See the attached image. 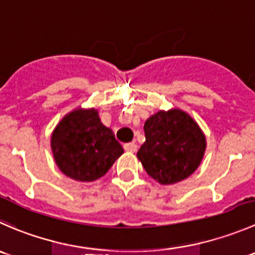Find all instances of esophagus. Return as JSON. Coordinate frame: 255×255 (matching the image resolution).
Masks as SVG:
<instances>
[{
	"mask_svg": "<svg viewBox=\"0 0 255 255\" xmlns=\"http://www.w3.org/2000/svg\"><path fill=\"white\" fill-rule=\"evenodd\" d=\"M124 148L125 151H128V152H136V150H137V145H136L135 142H128L124 145Z\"/></svg>",
	"mask_w": 255,
	"mask_h": 255,
	"instance_id": "1",
	"label": "esophagus"
}]
</instances>
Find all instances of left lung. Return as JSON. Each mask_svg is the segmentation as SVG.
I'll use <instances>...</instances> for the list:
<instances>
[{
	"mask_svg": "<svg viewBox=\"0 0 255 255\" xmlns=\"http://www.w3.org/2000/svg\"><path fill=\"white\" fill-rule=\"evenodd\" d=\"M145 142L137 158L146 172L162 185L180 182L200 166L206 137L197 123L178 109L158 112L143 125Z\"/></svg>",
	"mask_w": 255,
	"mask_h": 255,
	"instance_id": "obj_1",
	"label": "left lung"
}]
</instances>
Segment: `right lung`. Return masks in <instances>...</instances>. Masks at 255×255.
Segmentation results:
<instances>
[{"instance_id": "obj_1", "label": "right lung", "mask_w": 255, "mask_h": 255, "mask_svg": "<svg viewBox=\"0 0 255 255\" xmlns=\"http://www.w3.org/2000/svg\"><path fill=\"white\" fill-rule=\"evenodd\" d=\"M50 143L60 171L80 182L103 177L124 152L94 109H78L63 118L53 131Z\"/></svg>"}]
</instances>
